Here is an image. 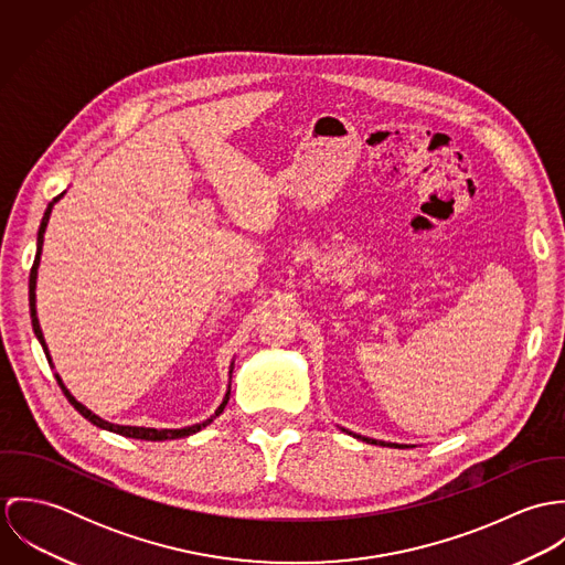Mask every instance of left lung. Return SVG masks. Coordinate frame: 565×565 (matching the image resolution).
Returning a JSON list of instances; mask_svg holds the SVG:
<instances>
[{
	"mask_svg": "<svg viewBox=\"0 0 565 565\" xmlns=\"http://www.w3.org/2000/svg\"><path fill=\"white\" fill-rule=\"evenodd\" d=\"M348 433V430H345ZM356 439H363V441H367V444H374V446H396V448H408V446H403V444H385V441H376V439H370V437H361V435H354Z\"/></svg>",
	"mask_w": 565,
	"mask_h": 565,
	"instance_id": "left-lung-1",
	"label": "left lung"
}]
</instances>
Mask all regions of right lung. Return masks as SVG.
Here are the masks:
<instances>
[{
    "label": "right lung",
    "mask_w": 565,
    "mask_h": 565,
    "mask_svg": "<svg viewBox=\"0 0 565 565\" xmlns=\"http://www.w3.org/2000/svg\"><path fill=\"white\" fill-rule=\"evenodd\" d=\"M63 198V193L61 195H56L50 204H47V209H45V215H43V220H41V228H39V237H36V256H34V265H32V269H30V318H32V328H34V334H36V339L41 341V345H43V350H45V356H47V361L52 363V359H50V352H47V345H45V339H43V332H41V326H39V318H36V269H39V260H41V249H43V235H45V228H47V222H50V215H52V206L58 202ZM231 374H233V367H231ZM56 381H58V385H61V390H63V394L67 396V401L74 404V408L81 413L82 417H86L90 424H95V426H99V428H104V430H110V433H117V435H124V437H132V439H146V441H164V439H180V437H189V435H193V433H198V430H202L204 426H209L224 408H226V404H228V398H231V390L226 392V398H224V403L217 406V411H215V415H211L209 419H204V422H200V424H193V426H184V428H146V426H119V424H110V422H106V419H102V417H97L95 413H90L84 404L78 403L72 394H70V390L63 385V381H61V376L56 374Z\"/></svg>",
    "instance_id": "1"
}]
</instances>
